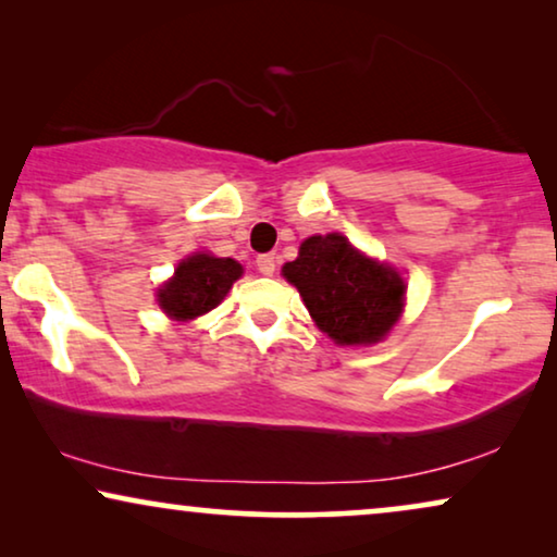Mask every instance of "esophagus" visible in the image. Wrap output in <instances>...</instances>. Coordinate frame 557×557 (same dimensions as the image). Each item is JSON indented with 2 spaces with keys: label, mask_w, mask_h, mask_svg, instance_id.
<instances>
[{
  "label": "esophagus",
  "mask_w": 557,
  "mask_h": 557,
  "mask_svg": "<svg viewBox=\"0 0 557 557\" xmlns=\"http://www.w3.org/2000/svg\"><path fill=\"white\" fill-rule=\"evenodd\" d=\"M276 263H278L276 253H263V256H258V261H256L258 271H261L263 276H271V273L276 271Z\"/></svg>",
  "instance_id": "1"
}]
</instances>
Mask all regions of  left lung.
<instances>
[{
  "label": "left lung",
  "mask_w": 557,
  "mask_h": 557,
  "mask_svg": "<svg viewBox=\"0 0 557 557\" xmlns=\"http://www.w3.org/2000/svg\"><path fill=\"white\" fill-rule=\"evenodd\" d=\"M319 330L337 345L383 339L406 301V284L387 265L364 258L345 235H311L284 265Z\"/></svg>",
  "instance_id": "1"
}]
</instances>
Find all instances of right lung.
Listing matches in <instances>:
<instances>
[{"mask_svg":"<svg viewBox=\"0 0 557 557\" xmlns=\"http://www.w3.org/2000/svg\"><path fill=\"white\" fill-rule=\"evenodd\" d=\"M240 263L233 258L197 253L182 261L170 284L159 288V307L172 319H195L225 299L233 281L240 278Z\"/></svg>","mask_w":557,"mask_h":557,"instance_id":"right-lung-1","label":"right lung"}]
</instances>
